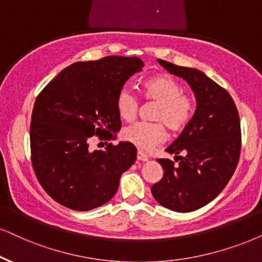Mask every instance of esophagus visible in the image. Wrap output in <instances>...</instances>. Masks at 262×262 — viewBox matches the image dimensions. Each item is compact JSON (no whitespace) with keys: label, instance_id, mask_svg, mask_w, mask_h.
Instances as JSON below:
<instances>
[{"label":"esophagus","instance_id":"esophagus-1","mask_svg":"<svg viewBox=\"0 0 262 262\" xmlns=\"http://www.w3.org/2000/svg\"><path fill=\"white\" fill-rule=\"evenodd\" d=\"M137 157H138V160H139V161H142V162H145V161H147V160H148L147 155H146V154H144V152L140 151V150L138 151Z\"/></svg>","mask_w":262,"mask_h":262}]
</instances>
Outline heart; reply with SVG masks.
Segmentation results:
<instances>
[{
	"label": "heart",
	"instance_id": "obj_1",
	"mask_svg": "<svg viewBox=\"0 0 262 262\" xmlns=\"http://www.w3.org/2000/svg\"><path fill=\"white\" fill-rule=\"evenodd\" d=\"M142 95L157 102L155 120L162 123L137 122L123 129V139L144 151L152 150L167 138L163 123L174 133L184 130L194 115V101L183 92L180 82L170 75H157L142 83ZM116 110L122 120L133 121L139 110V99L130 89L122 88L116 97Z\"/></svg>",
	"mask_w": 262,
	"mask_h": 262
}]
</instances>
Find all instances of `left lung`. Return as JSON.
Listing matches in <instances>:
<instances>
[{
    "instance_id": "left-lung-1",
    "label": "left lung",
    "mask_w": 262,
    "mask_h": 262,
    "mask_svg": "<svg viewBox=\"0 0 262 262\" xmlns=\"http://www.w3.org/2000/svg\"><path fill=\"white\" fill-rule=\"evenodd\" d=\"M158 62L190 84L197 107L187 127L165 150L179 163L157 160L163 178L152 185L151 192L163 207L188 213L213 201L236 170L242 142L239 115L230 93L202 71L161 59Z\"/></svg>"
}]
</instances>
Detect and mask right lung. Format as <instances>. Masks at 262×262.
Returning a JSON list of instances; mask_svg holds the SVG:
<instances>
[{
  "label": "right lung",
  "mask_w": 262,
  "mask_h": 262,
  "mask_svg": "<svg viewBox=\"0 0 262 262\" xmlns=\"http://www.w3.org/2000/svg\"><path fill=\"white\" fill-rule=\"evenodd\" d=\"M142 68L137 57L117 55L75 62L37 95L30 125L31 163L43 190L59 204L87 211L117 192L137 148L130 142H106L105 150L93 151L89 142L93 137L111 140L120 130L116 97Z\"/></svg>",
  "instance_id": "right-lung-1"
}]
</instances>
